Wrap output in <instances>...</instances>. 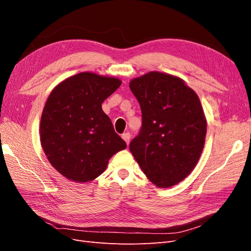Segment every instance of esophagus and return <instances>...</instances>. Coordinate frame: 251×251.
Listing matches in <instances>:
<instances>
[{
  "mask_svg": "<svg viewBox=\"0 0 251 251\" xmlns=\"http://www.w3.org/2000/svg\"><path fill=\"white\" fill-rule=\"evenodd\" d=\"M121 137H123V139L126 141V143L128 146V143H130V139H131L130 133H124L123 135H121Z\"/></svg>",
  "mask_w": 251,
  "mask_h": 251,
  "instance_id": "obj_1",
  "label": "esophagus"
}]
</instances>
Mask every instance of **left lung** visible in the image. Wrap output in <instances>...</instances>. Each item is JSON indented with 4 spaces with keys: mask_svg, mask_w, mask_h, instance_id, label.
<instances>
[{
    "mask_svg": "<svg viewBox=\"0 0 251 251\" xmlns=\"http://www.w3.org/2000/svg\"><path fill=\"white\" fill-rule=\"evenodd\" d=\"M142 113V126L130 151L158 187L184 180L198 163L207 123L200 100L175 75L151 71L130 81Z\"/></svg>",
    "mask_w": 251,
    "mask_h": 251,
    "instance_id": "1",
    "label": "left lung"
}]
</instances>
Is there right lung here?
<instances>
[{
    "label": "right lung",
    "instance_id": "obj_1",
    "mask_svg": "<svg viewBox=\"0 0 251 251\" xmlns=\"http://www.w3.org/2000/svg\"><path fill=\"white\" fill-rule=\"evenodd\" d=\"M117 77L80 72L60 81L45 103L41 144L49 162L74 182L92 181L126 148L101 103L120 87Z\"/></svg>",
    "mask_w": 251,
    "mask_h": 251
}]
</instances>
